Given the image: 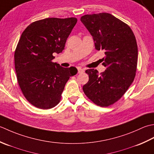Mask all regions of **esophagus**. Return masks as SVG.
<instances>
[{"mask_svg": "<svg viewBox=\"0 0 154 154\" xmlns=\"http://www.w3.org/2000/svg\"><path fill=\"white\" fill-rule=\"evenodd\" d=\"M78 74H82L84 72V70L82 68H78Z\"/></svg>", "mask_w": 154, "mask_h": 154, "instance_id": "esophagus-1", "label": "esophagus"}]
</instances>
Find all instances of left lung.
I'll use <instances>...</instances> for the list:
<instances>
[{"mask_svg": "<svg viewBox=\"0 0 154 154\" xmlns=\"http://www.w3.org/2000/svg\"><path fill=\"white\" fill-rule=\"evenodd\" d=\"M80 20L89 31L97 51H104L102 64L106 70L86 73L89 80L84 92L96 105L106 107L121 98L133 82L137 62V46L128 24L109 13L86 14Z\"/></svg>", "mask_w": 154, "mask_h": 154, "instance_id": "left-lung-1", "label": "left lung"}]
</instances>
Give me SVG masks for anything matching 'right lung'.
I'll return each instance as SVG.
<instances>
[{"label": "right lung", "instance_id": "add662e5", "mask_svg": "<svg viewBox=\"0 0 154 154\" xmlns=\"http://www.w3.org/2000/svg\"><path fill=\"white\" fill-rule=\"evenodd\" d=\"M77 18H48L31 23L22 33L14 52L17 80L26 99L40 109L60 102L66 83L76 74L74 67L64 68L52 62L59 54Z\"/></svg>", "mask_w": 154, "mask_h": 154}]
</instances>
